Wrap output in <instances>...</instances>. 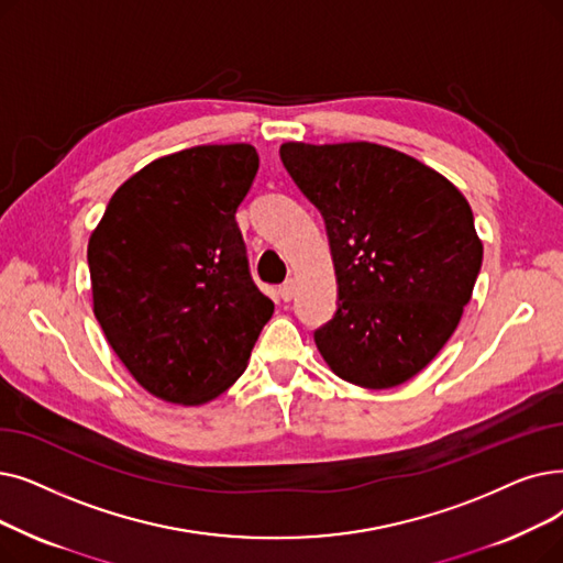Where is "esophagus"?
I'll return each mask as SVG.
<instances>
[{
	"mask_svg": "<svg viewBox=\"0 0 563 563\" xmlns=\"http://www.w3.org/2000/svg\"><path fill=\"white\" fill-rule=\"evenodd\" d=\"M278 291H280V299L283 301H291V299H295V295H297V283L295 280H285Z\"/></svg>",
	"mask_w": 563,
	"mask_h": 563,
	"instance_id": "34e87169",
	"label": "esophagus"
}]
</instances>
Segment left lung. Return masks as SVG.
<instances>
[{
  "label": "left lung",
  "instance_id": "8db88e82",
  "mask_svg": "<svg viewBox=\"0 0 563 563\" xmlns=\"http://www.w3.org/2000/svg\"><path fill=\"white\" fill-rule=\"evenodd\" d=\"M280 161L320 209L338 310L314 331L329 368L363 388L411 379L470 303L483 243L464 195L432 167L373 142H285Z\"/></svg>",
  "mask_w": 563,
  "mask_h": 563
}]
</instances>
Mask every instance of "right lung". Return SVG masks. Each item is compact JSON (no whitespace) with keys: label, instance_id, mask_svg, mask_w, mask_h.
Returning a JSON list of instances; mask_svg holds the SVG:
<instances>
[{"label":"right lung","instance_id":"right-lung-1","mask_svg":"<svg viewBox=\"0 0 563 563\" xmlns=\"http://www.w3.org/2000/svg\"><path fill=\"white\" fill-rule=\"evenodd\" d=\"M251 144H202L121 184L87 262L93 314L152 396L202 405L246 371L274 301L251 278L236 209L257 175Z\"/></svg>","mask_w":563,"mask_h":563}]
</instances>
